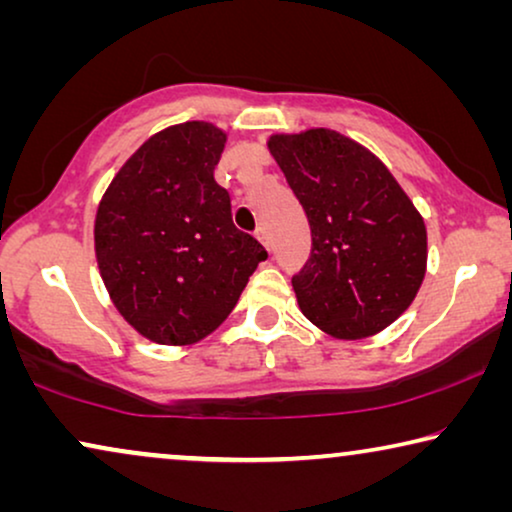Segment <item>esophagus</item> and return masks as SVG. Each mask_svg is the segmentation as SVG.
I'll return each mask as SVG.
<instances>
[{
    "mask_svg": "<svg viewBox=\"0 0 512 512\" xmlns=\"http://www.w3.org/2000/svg\"><path fill=\"white\" fill-rule=\"evenodd\" d=\"M256 237H258V242L263 244V247L270 249V237H268V233H265V228H256Z\"/></svg>",
    "mask_w": 512,
    "mask_h": 512,
    "instance_id": "obj_1",
    "label": "esophagus"
}]
</instances>
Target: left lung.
Masks as SVG:
<instances>
[{
  "label": "left lung",
  "mask_w": 512,
  "mask_h": 512,
  "mask_svg": "<svg viewBox=\"0 0 512 512\" xmlns=\"http://www.w3.org/2000/svg\"><path fill=\"white\" fill-rule=\"evenodd\" d=\"M312 230L291 277L307 319L335 338L380 333L408 310L426 272V228L391 172L340 132L270 137Z\"/></svg>",
  "instance_id": "1"
}]
</instances>
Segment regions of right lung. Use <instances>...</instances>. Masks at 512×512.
I'll use <instances>...</instances> for the list:
<instances>
[{"mask_svg":"<svg viewBox=\"0 0 512 512\" xmlns=\"http://www.w3.org/2000/svg\"><path fill=\"white\" fill-rule=\"evenodd\" d=\"M226 135L184 123L153 135L121 167L95 219V254L118 312L144 338L191 345L233 312L258 240L235 228L214 167Z\"/></svg>","mask_w":512,"mask_h":512,"instance_id":"add662e5","label":"right lung"}]
</instances>
